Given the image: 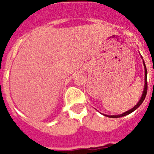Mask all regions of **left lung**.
I'll return each mask as SVG.
<instances>
[{
    "instance_id": "8db88e82",
    "label": "left lung",
    "mask_w": 154,
    "mask_h": 154,
    "mask_svg": "<svg viewBox=\"0 0 154 154\" xmlns=\"http://www.w3.org/2000/svg\"><path fill=\"white\" fill-rule=\"evenodd\" d=\"M142 58V57H141ZM143 60V65H144V68H145V85H144V90H143V93H142V95L141 97V99L139 100V101L137 103L136 105H134V108H132L131 109L128 110L126 112H123L122 114H119V115H105L106 117H112V118H118V117H124V116H126V115L129 114V113H131L134 111V110H136L137 108L140 106V105L142 104V102L144 101L145 98H146V94H147V69H146V64H145V61L144 60L142 59Z\"/></svg>"
}]
</instances>
